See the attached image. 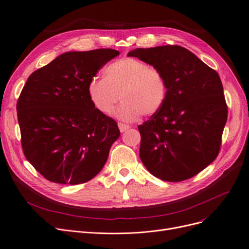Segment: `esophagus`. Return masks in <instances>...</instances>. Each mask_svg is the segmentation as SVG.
Instances as JSON below:
<instances>
[{
	"label": "esophagus",
	"mask_w": 249,
	"mask_h": 249,
	"mask_svg": "<svg viewBox=\"0 0 249 249\" xmlns=\"http://www.w3.org/2000/svg\"><path fill=\"white\" fill-rule=\"evenodd\" d=\"M118 127H119V129H120V131H121V132H125L126 130H128V129L130 128V126H129V125H127V124H123V123H118Z\"/></svg>",
	"instance_id": "34e87169"
}]
</instances>
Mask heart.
<instances>
[{
	"mask_svg": "<svg viewBox=\"0 0 249 249\" xmlns=\"http://www.w3.org/2000/svg\"><path fill=\"white\" fill-rule=\"evenodd\" d=\"M166 90L162 71L135 57L113 61L105 69V77H91L88 85L89 98L102 113H111L121 97L114 114L124 121L155 114L164 103Z\"/></svg>",
	"mask_w": 249,
	"mask_h": 249,
	"instance_id": "1",
	"label": "heart"
}]
</instances>
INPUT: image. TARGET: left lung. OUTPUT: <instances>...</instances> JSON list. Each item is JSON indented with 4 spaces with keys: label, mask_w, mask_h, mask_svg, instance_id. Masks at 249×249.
Instances as JSON below:
<instances>
[{
    "label": "left lung",
    "mask_w": 249,
    "mask_h": 249,
    "mask_svg": "<svg viewBox=\"0 0 249 249\" xmlns=\"http://www.w3.org/2000/svg\"><path fill=\"white\" fill-rule=\"evenodd\" d=\"M128 56L161 71L167 88L161 108L138 126L141 161L166 181L198 175L216 160L227 121L219 74L178 45L136 48Z\"/></svg>",
    "instance_id": "left-lung-1"
}]
</instances>
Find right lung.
<instances>
[{"mask_svg": "<svg viewBox=\"0 0 249 249\" xmlns=\"http://www.w3.org/2000/svg\"><path fill=\"white\" fill-rule=\"evenodd\" d=\"M119 51H70L31 73L17 102L25 158L46 179L84 184L106 163L120 130L90 102L88 85Z\"/></svg>", "mask_w": 249, "mask_h": 249, "instance_id": "1", "label": "right lung"}]
</instances>
